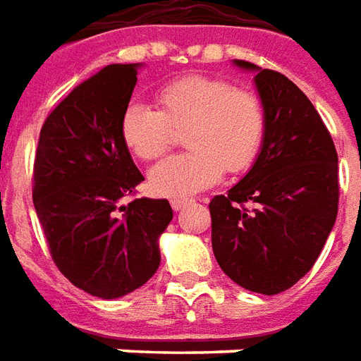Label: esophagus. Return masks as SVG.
Returning a JSON list of instances; mask_svg holds the SVG:
<instances>
[{"mask_svg":"<svg viewBox=\"0 0 361 361\" xmlns=\"http://www.w3.org/2000/svg\"><path fill=\"white\" fill-rule=\"evenodd\" d=\"M186 204H188V200H171V206H173V209H175V212L185 208Z\"/></svg>","mask_w":361,"mask_h":361,"instance_id":"1","label":"esophagus"}]
</instances>
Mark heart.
Returning <instances> with one entry per match:
<instances>
[{
	"instance_id": "1",
	"label": "heart",
	"mask_w": 361,
	"mask_h": 361,
	"mask_svg": "<svg viewBox=\"0 0 361 361\" xmlns=\"http://www.w3.org/2000/svg\"><path fill=\"white\" fill-rule=\"evenodd\" d=\"M159 111L134 103L122 114V140L135 157L159 159L185 132L190 149L161 161L149 173L159 196L185 198L216 185L224 169L239 175L255 163L267 134V106L252 91L209 75H186L157 91Z\"/></svg>"
}]
</instances>
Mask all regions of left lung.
I'll list each match as a JSON object with an SVG mask.
<instances>
[{"mask_svg":"<svg viewBox=\"0 0 361 361\" xmlns=\"http://www.w3.org/2000/svg\"><path fill=\"white\" fill-rule=\"evenodd\" d=\"M257 71L267 134L255 165L209 202L212 249L241 288L264 295L290 290L313 268L338 214V155L323 118L293 81Z\"/></svg>","mask_w":361,"mask_h":361,"instance_id":"1","label":"left lung"}]
</instances>
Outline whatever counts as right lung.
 I'll list each match as a JSON object with an SVG mask.
<instances>
[{"label": "right lung", "mask_w": 361, "mask_h": 361, "mask_svg": "<svg viewBox=\"0 0 361 361\" xmlns=\"http://www.w3.org/2000/svg\"><path fill=\"white\" fill-rule=\"evenodd\" d=\"M137 63H112L79 83L40 130L32 202L54 264L94 298L137 290L161 262L167 200L124 198L144 180L122 140Z\"/></svg>", "instance_id": "1"}]
</instances>
